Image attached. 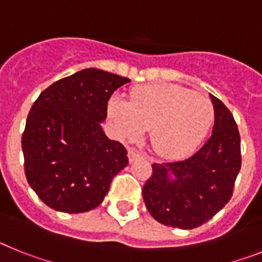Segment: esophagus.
I'll use <instances>...</instances> for the list:
<instances>
[{"label": "esophagus", "instance_id": "obj_1", "mask_svg": "<svg viewBox=\"0 0 262 262\" xmlns=\"http://www.w3.org/2000/svg\"><path fill=\"white\" fill-rule=\"evenodd\" d=\"M143 154L140 151H138L135 147H129L128 148V159L129 161H134L135 159H138V157H142Z\"/></svg>", "mask_w": 262, "mask_h": 262}]
</instances>
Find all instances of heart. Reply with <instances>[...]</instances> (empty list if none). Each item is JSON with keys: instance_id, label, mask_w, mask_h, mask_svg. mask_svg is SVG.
<instances>
[{"instance_id": "b5f03b06", "label": "heart", "mask_w": 262, "mask_h": 262, "mask_svg": "<svg viewBox=\"0 0 262 262\" xmlns=\"http://www.w3.org/2000/svg\"><path fill=\"white\" fill-rule=\"evenodd\" d=\"M108 113L118 133L126 139L139 138L144 129H151L152 147L168 159L182 157L195 148L214 118L209 99L177 85L136 88L128 102L111 98Z\"/></svg>"}]
</instances>
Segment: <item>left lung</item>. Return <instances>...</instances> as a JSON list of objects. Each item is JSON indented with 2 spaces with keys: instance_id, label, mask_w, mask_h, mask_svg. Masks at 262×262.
<instances>
[{
  "instance_id": "8db88e82",
  "label": "left lung",
  "mask_w": 262,
  "mask_h": 262,
  "mask_svg": "<svg viewBox=\"0 0 262 262\" xmlns=\"http://www.w3.org/2000/svg\"><path fill=\"white\" fill-rule=\"evenodd\" d=\"M211 96L214 133L193 156L152 164L143 198L152 216L169 227L191 230L210 221L232 196L242 168L240 134L233 115Z\"/></svg>"
}]
</instances>
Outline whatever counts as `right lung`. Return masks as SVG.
Segmentation results:
<instances>
[{"instance_id": "right-lung-1", "label": "right lung", "mask_w": 262, "mask_h": 262, "mask_svg": "<svg viewBox=\"0 0 262 262\" xmlns=\"http://www.w3.org/2000/svg\"><path fill=\"white\" fill-rule=\"evenodd\" d=\"M129 78L82 69L45 89L22 135L27 182L48 207L67 214L102 202L111 180L128 164L127 149L103 133L107 101Z\"/></svg>"}]
</instances>
